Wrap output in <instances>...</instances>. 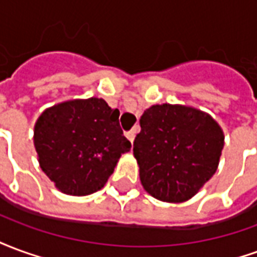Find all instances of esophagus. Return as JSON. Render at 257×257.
Returning a JSON list of instances; mask_svg holds the SVG:
<instances>
[{"label": "esophagus", "mask_w": 257, "mask_h": 257, "mask_svg": "<svg viewBox=\"0 0 257 257\" xmlns=\"http://www.w3.org/2000/svg\"><path fill=\"white\" fill-rule=\"evenodd\" d=\"M125 135H126V138H128L129 142L132 143V142L135 140V135H136V131H135V129H131V131H128V132H126Z\"/></svg>", "instance_id": "obj_1"}]
</instances>
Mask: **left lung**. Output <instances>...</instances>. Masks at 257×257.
Segmentation results:
<instances>
[{
	"label": "left lung",
	"instance_id": "obj_1",
	"mask_svg": "<svg viewBox=\"0 0 257 257\" xmlns=\"http://www.w3.org/2000/svg\"><path fill=\"white\" fill-rule=\"evenodd\" d=\"M134 154L140 182L154 198L183 202L215 175L224 135L213 118L197 108L156 104L140 117Z\"/></svg>",
	"mask_w": 257,
	"mask_h": 257
}]
</instances>
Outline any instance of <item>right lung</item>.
<instances>
[{
    "label": "right lung",
    "mask_w": 257,
    "mask_h": 257,
    "mask_svg": "<svg viewBox=\"0 0 257 257\" xmlns=\"http://www.w3.org/2000/svg\"><path fill=\"white\" fill-rule=\"evenodd\" d=\"M119 111L103 99L70 100L42 112L34 128L40 167L62 193L88 195L104 187L131 142Z\"/></svg>",
    "instance_id": "add662e5"
}]
</instances>
